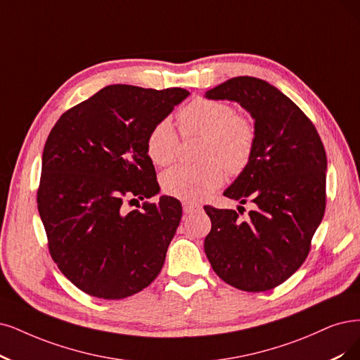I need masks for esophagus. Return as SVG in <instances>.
<instances>
[{"instance_id":"esophagus-1","label":"esophagus","mask_w":360,"mask_h":360,"mask_svg":"<svg viewBox=\"0 0 360 360\" xmlns=\"http://www.w3.org/2000/svg\"><path fill=\"white\" fill-rule=\"evenodd\" d=\"M182 209H184V214H193V212H195V210H200L202 206L195 205V203H190V202H182Z\"/></svg>"}]
</instances>
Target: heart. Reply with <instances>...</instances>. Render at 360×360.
Returning <instances> with one entry per match:
<instances>
[{"label": "heart", "mask_w": 360, "mask_h": 360, "mask_svg": "<svg viewBox=\"0 0 360 360\" xmlns=\"http://www.w3.org/2000/svg\"><path fill=\"white\" fill-rule=\"evenodd\" d=\"M182 135H202L197 165H178L166 170L162 190L184 202H198L215 193L224 182V169L231 176L243 173L257 148V126L249 115L236 112L224 101L195 98L178 111ZM179 135L167 118L157 122L146 136V154L157 166H167L176 158Z\"/></svg>", "instance_id": "b5f03b06"}]
</instances>
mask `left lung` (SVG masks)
<instances>
[{"label":"left lung","instance_id":"8db88e82","mask_svg":"<svg viewBox=\"0 0 360 360\" xmlns=\"http://www.w3.org/2000/svg\"><path fill=\"white\" fill-rule=\"evenodd\" d=\"M240 103L255 120L257 148L248 169L224 195L250 203L238 212L205 206L212 229L205 252L214 271L237 289L282 285L309 257L326 207V153L300 106L255 77H234L206 91Z\"/></svg>","mask_w":360,"mask_h":360}]
</instances>
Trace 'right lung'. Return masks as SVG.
Wrapping results in <instances>:
<instances>
[{
    "instance_id": "right-lung-1",
    "label": "right lung",
    "mask_w": 360,
    "mask_h": 360,
    "mask_svg": "<svg viewBox=\"0 0 360 360\" xmlns=\"http://www.w3.org/2000/svg\"><path fill=\"white\" fill-rule=\"evenodd\" d=\"M190 93L106 86L60 115L43 151L37 205L49 252L63 276L86 294L122 300L162 270L182 217L181 203L160 197L146 154L151 127Z\"/></svg>"
}]
</instances>
